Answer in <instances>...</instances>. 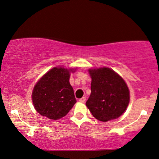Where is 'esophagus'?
<instances>
[{
    "label": "esophagus",
    "instance_id": "1",
    "mask_svg": "<svg viewBox=\"0 0 159 159\" xmlns=\"http://www.w3.org/2000/svg\"><path fill=\"white\" fill-rule=\"evenodd\" d=\"M85 101H86V98L85 97H82V98H80V99H79L80 102H82V103H84Z\"/></svg>",
    "mask_w": 159,
    "mask_h": 159
}]
</instances>
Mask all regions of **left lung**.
<instances>
[{"label":"left lung","instance_id":"1","mask_svg":"<svg viewBox=\"0 0 159 159\" xmlns=\"http://www.w3.org/2000/svg\"><path fill=\"white\" fill-rule=\"evenodd\" d=\"M91 94L86 102L95 118L102 122L118 118L128 106L129 92L123 78L108 67L89 70Z\"/></svg>","mask_w":159,"mask_h":159}]
</instances>
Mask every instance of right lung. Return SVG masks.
Listing matches in <instances>:
<instances>
[{"mask_svg": "<svg viewBox=\"0 0 159 159\" xmlns=\"http://www.w3.org/2000/svg\"><path fill=\"white\" fill-rule=\"evenodd\" d=\"M69 79L70 70L61 67H54L41 78L32 92L33 104L39 113L51 120L67 115L77 102Z\"/></svg>", "mask_w": 159, "mask_h": 159, "instance_id": "right-lung-1", "label": "right lung"}]
</instances>
